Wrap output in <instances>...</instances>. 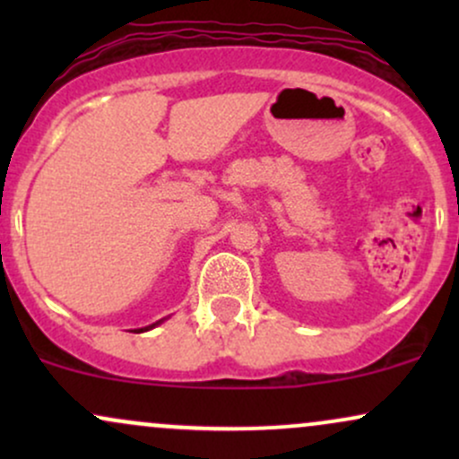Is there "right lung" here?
<instances>
[{
  "instance_id": "right-lung-1",
  "label": "right lung",
  "mask_w": 459,
  "mask_h": 459,
  "mask_svg": "<svg viewBox=\"0 0 459 459\" xmlns=\"http://www.w3.org/2000/svg\"><path fill=\"white\" fill-rule=\"evenodd\" d=\"M163 321H166V317H163V319H160V321H155V324H151V325H146V328H140V330H134V332H146V330H151V328H155V325H160V324H163Z\"/></svg>"
}]
</instances>
